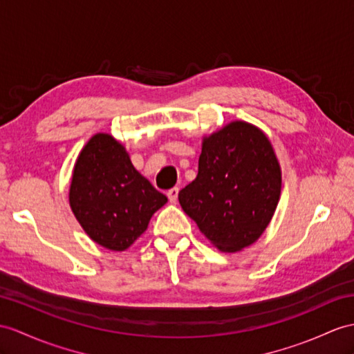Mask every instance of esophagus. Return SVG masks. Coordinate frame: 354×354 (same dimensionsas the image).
I'll return each instance as SVG.
<instances>
[{
    "label": "esophagus",
    "instance_id": "34e87169",
    "mask_svg": "<svg viewBox=\"0 0 354 354\" xmlns=\"http://www.w3.org/2000/svg\"><path fill=\"white\" fill-rule=\"evenodd\" d=\"M167 195H168V200H169V203H176V201H177V198H178V187H172V189H169V191L167 192Z\"/></svg>",
    "mask_w": 354,
    "mask_h": 354
}]
</instances>
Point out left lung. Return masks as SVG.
<instances>
[{"instance_id":"obj_1","label":"left lung","mask_w":354,"mask_h":354,"mask_svg":"<svg viewBox=\"0 0 354 354\" xmlns=\"http://www.w3.org/2000/svg\"><path fill=\"white\" fill-rule=\"evenodd\" d=\"M281 195V168L260 129L232 122L204 138L198 176L178 192L185 213L223 252L263 234Z\"/></svg>"}]
</instances>
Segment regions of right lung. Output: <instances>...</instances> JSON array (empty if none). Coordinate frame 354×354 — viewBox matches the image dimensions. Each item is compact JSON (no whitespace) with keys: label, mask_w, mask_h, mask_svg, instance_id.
<instances>
[{"label":"right lung","mask_w":354,"mask_h":354,"mask_svg":"<svg viewBox=\"0 0 354 354\" xmlns=\"http://www.w3.org/2000/svg\"><path fill=\"white\" fill-rule=\"evenodd\" d=\"M68 201L91 240L111 251H124L168 198L133 168L122 144L97 133L75 163Z\"/></svg>","instance_id":"right-lung-1"}]
</instances>
